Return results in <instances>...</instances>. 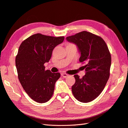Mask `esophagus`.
<instances>
[{"label": "esophagus", "mask_w": 128, "mask_h": 128, "mask_svg": "<svg viewBox=\"0 0 128 128\" xmlns=\"http://www.w3.org/2000/svg\"><path fill=\"white\" fill-rule=\"evenodd\" d=\"M61 76L63 77L64 78H66V77H67L69 75L68 74H67L66 73H61Z\"/></svg>", "instance_id": "obj_1"}]
</instances>
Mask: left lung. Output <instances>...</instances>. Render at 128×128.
<instances>
[{
	"label": "left lung",
	"instance_id": "1",
	"mask_svg": "<svg viewBox=\"0 0 128 128\" xmlns=\"http://www.w3.org/2000/svg\"><path fill=\"white\" fill-rule=\"evenodd\" d=\"M66 40L76 44L81 54L80 61L86 64L84 66L86 74L82 78L78 75L74 76L72 94L80 102H90L101 94L109 79L110 52L101 37L86 31L68 36Z\"/></svg>",
	"mask_w": 128,
	"mask_h": 128
}]
</instances>
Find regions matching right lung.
Segmentation results:
<instances>
[{
	"mask_svg": "<svg viewBox=\"0 0 128 128\" xmlns=\"http://www.w3.org/2000/svg\"><path fill=\"white\" fill-rule=\"evenodd\" d=\"M64 36L36 34L23 41L15 58L18 78L28 95L38 103L51 98L59 72L45 70L44 64L51 59L53 49L63 42Z\"/></svg>",
	"mask_w": 128,
	"mask_h": 128,
	"instance_id": "add662e5",
	"label": "right lung"
}]
</instances>
